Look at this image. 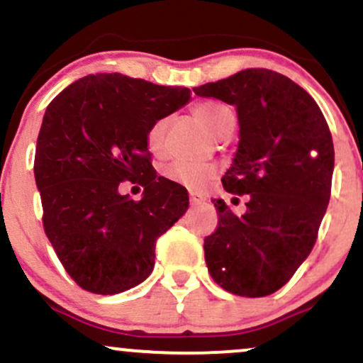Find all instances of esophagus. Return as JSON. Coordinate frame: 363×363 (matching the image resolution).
<instances>
[{
	"label": "esophagus",
	"mask_w": 363,
	"mask_h": 363,
	"mask_svg": "<svg viewBox=\"0 0 363 363\" xmlns=\"http://www.w3.org/2000/svg\"><path fill=\"white\" fill-rule=\"evenodd\" d=\"M191 205L193 206H199V205H203V203H205V198H203V196H199V194H191Z\"/></svg>",
	"instance_id": "obj_1"
}]
</instances>
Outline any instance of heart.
Here are the masks:
<instances>
[{"label": "heart", "instance_id": "b5f03b06", "mask_svg": "<svg viewBox=\"0 0 363 363\" xmlns=\"http://www.w3.org/2000/svg\"><path fill=\"white\" fill-rule=\"evenodd\" d=\"M193 114L196 121L201 124L206 131L213 136L223 135L225 131L235 126V116L230 107L220 102H201L193 107ZM167 121L160 119L150 126L147 133L148 150L155 155L164 152V138ZM216 169L211 164H193V162L176 160L164 169V176L169 181L186 187L189 191H201L211 179L215 177Z\"/></svg>", "mask_w": 363, "mask_h": 363}]
</instances>
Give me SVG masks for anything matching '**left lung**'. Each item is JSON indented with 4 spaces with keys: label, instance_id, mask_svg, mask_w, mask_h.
<instances>
[{
    "label": "left lung",
    "instance_id": "left-lung-1",
    "mask_svg": "<svg viewBox=\"0 0 363 363\" xmlns=\"http://www.w3.org/2000/svg\"><path fill=\"white\" fill-rule=\"evenodd\" d=\"M193 90L235 107L239 145L222 182L247 194L239 216L213 199L208 272L230 294L264 297L294 277L318 239L335 169L331 133L314 99L272 69H242Z\"/></svg>",
    "mask_w": 363,
    "mask_h": 363
}]
</instances>
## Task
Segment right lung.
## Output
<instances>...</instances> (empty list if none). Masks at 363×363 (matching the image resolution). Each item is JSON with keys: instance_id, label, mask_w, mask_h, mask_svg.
Segmentation results:
<instances>
[{"instance_id": "obj_1", "label": "right lung", "mask_w": 363, "mask_h": 363, "mask_svg": "<svg viewBox=\"0 0 363 363\" xmlns=\"http://www.w3.org/2000/svg\"><path fill=\"white\" fill-rule=\"evenodd\" d=\"M189 101L184 86L97 73L45 109L34 162L44 230L83 290L121 294L153 272L157 239L186 213L189 196L157 176L147 133ZM123 180L145 186L140 202L118 193Z\"/></svg>"}]
</instances>
